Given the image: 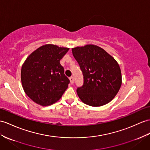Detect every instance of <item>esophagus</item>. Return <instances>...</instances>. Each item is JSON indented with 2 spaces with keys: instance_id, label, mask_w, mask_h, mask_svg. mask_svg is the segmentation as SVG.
Returning a JSON list of instances; mask_svg holds the SVG:
<instances>
[{
  "instance_id": "34e87169",
  "label": "esophagus",
  "mask_w": 150,
  "mask_h": 150,
  "mask_svg": "<svg viewBox=\"0 0 150 150\" xmlns=\"http://www.w3.org/2000/svg\"><path fill=\"white\" fill-rule=\"evenodd\" d=\"M69 79H70V81H71V84L74 83V78H73L72 76H71V77H70V78H69Z\"/></svg>"
}]
</instances>
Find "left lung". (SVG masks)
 I'll use <instances>...</instances> for the list:
<instances>
[{"instance_id":"1","label":"left lung","mask_w":150,"mask_h":150,"mask_svg":"<svg viewBox=\"0 0 150 150\" xmlns=\"http://www.w3.org/2000/svg\"><path fill=\"white\" fill-rule=\"evenodd\" d=\"M72 52L83 75V85L76 90L80 99L93 107L109 103L122 85L121 70L117 62L96 45L76 47Z\"/></svg>"}]
</instances>
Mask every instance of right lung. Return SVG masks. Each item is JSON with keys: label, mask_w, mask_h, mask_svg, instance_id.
Here are the masks:
<instances>
[{"label": "right lung", "mask_w": 150, "mask_h": 150, "mask_svg": "<svg viewBox=\"0 0 150 150\" xmlns=\"http://www.w3.org/2000/svg\"><path fill=\"white\" fill-rule=\"evenodd\" d=\"M69 48L54 45L39 47L22 65L21 79L25 93L42 106L56 103L70 83L60 61Z\"/></svg>", "instance_id": "add662e5"}]
</instances>
